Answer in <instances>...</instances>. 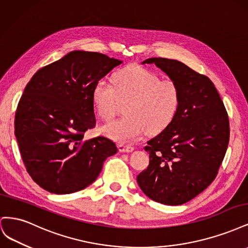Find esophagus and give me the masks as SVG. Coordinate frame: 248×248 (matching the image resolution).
<instances>
[{"label":"esophagus","instance_id":"esophagus-1","mask_svg":"<svg viewBox=\"0 0 248 248\" xmlns=\"http://www.w3.org/2000/svg\"><path fill=\"white\" fill-rule=\"evenodd\" d=\"M118 150L120 152H124V153H129L133 151V147L130 146H125V145H119L118 146Z\"/></svg>","mask_w":248,"mask_h":248}]
</instances>
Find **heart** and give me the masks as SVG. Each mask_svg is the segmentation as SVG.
<instances>
[{
    "instance_id": "heart-1",
    "label": "heart",
    "mask_w": 248,
    "mask_h": 248,
    "mask_svg": "<svg viewBox=\"0 0 248 248\" xmlns=\"http://www.w3.org/2000/svg\"><path fill=\"white\" fill-rule=\"evenodd\" d=\"M94 108L104 120L114 118L120 102H128L126 117L103 125L100 131L119 142L140 138L146 130L155 134L166 129L174 120L180 104V92L171 80H160L152 71L129 65L117 72L114 85L97 81L92 92Z\"/></svg>"
}]
</instances>
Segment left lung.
Listing matches in <instances>:
<instances>
[{"instance_id": "obj_1", "label": "left lung", "mask_w": 248, "mask_h": 248, "mask_svg": "<svg viewBox=\"0 0 248 248\" xmlns=\"http://www.w3.org/2000/svg\"><path fill=\"white\" fill-rule=\"evenodd\" d=\"M177 85L171 123L148 141L149 166L137 177L141 191L164 205L185 204L215 179L230 140L229 118L213 82L177 60L150 58Z\"/></svg>"}]
</instances>
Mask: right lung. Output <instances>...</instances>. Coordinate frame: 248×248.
<instances>
[{
    "label": "right lung",
    "mask_w": 248,
    "mask_h": 248,
    "mask_svg": "<svg viewBox=\"0 0 248 248\" xmlns=\"http://www.w3.org/2000/svg\"><path fill=\"white\" fill-rule=\"evenodd\" d=\"M121 63L99 52L73 50L28 82L14 133L28 172L43 189L56 194L84 189L99 176L104 160L117 153L107 138L82 139L96 123L95 84Z\"/></svg>",
    "instance_id": "add662e5"
}]
</instances>
